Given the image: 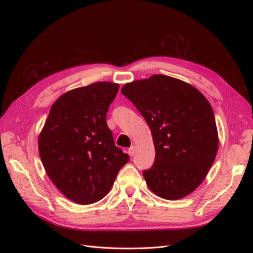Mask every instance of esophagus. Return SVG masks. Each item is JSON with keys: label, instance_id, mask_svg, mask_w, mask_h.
<instances>
[{"label": "esophagus", "instance_id": "obj_1", "mask_svg": "<svg viewBox=\"0 0 253 253\" xmlns=\"http://www.w3.org/2000/svg\"><path fill=\"white\" fill-rule=\"evenodd\" d=\"M135 151H136V148L133 145V147H131V148L128 149V152H127L128 155H129V156H133V155L135 154Z\"/></svg>", "mask_w": 253, "mask_h": 253}]
</instances>
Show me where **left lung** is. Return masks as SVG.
I'll list each match as a JSON object with an SVG mask.
<instances>
[{
  "instance_id": "1",
  "label": "left lung",
  "mask_w": 253,
  "mask_h": 253,
  "mask_svg": "<svg viewBox=\"0 0 253 253\" xmlns=\"http://www.w3.org/2000/svg\"><path fill=\"white\" fill-rule=\"evenodd\" d=\"M131 100L150 126L155 162L143 171L157 196L176 201L204 181L218 150V133L211 104L193 85L166 75L125 84Z\"/></svg>"
}]
</instances>
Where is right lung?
I'll list each match as a JSON object with an SVG mask.
<instances>
[{"label":"right lung","mask_w":253,"mask_h":253,"mask_svg":"<svg viewBox=\"0 0 253 253\" xmlns=\"http://www.w3.org/2000/svg\"><path fill=\"white\" fill-rule=\"evenodd\" d=\"M118 83L95 82L66 91L53 102L38 138L42 164L68 200L94 204L110 192L128 155L114 143L106 113Z\"/></svg>","instance_id":"1"}]
</instances>
